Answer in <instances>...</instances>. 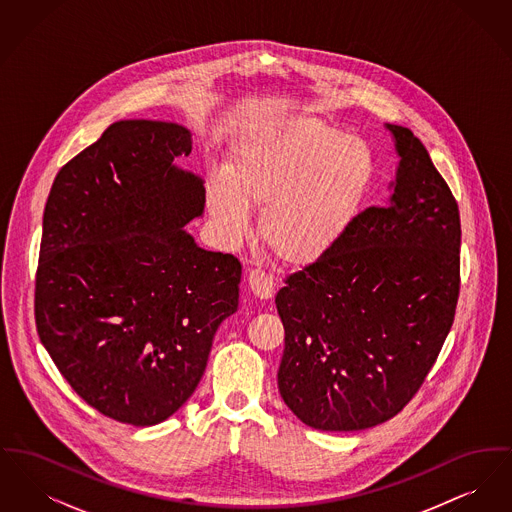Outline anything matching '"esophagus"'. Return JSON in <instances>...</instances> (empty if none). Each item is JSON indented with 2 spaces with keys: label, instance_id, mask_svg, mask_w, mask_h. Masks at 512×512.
<instances>
[{
  "label": "esophagus",
  "instance_id": "1",
  "mask_svg": "<svg viewBox=\"0 0 512 512\" xmlns=\"http://www.w3.org/2000/svg\"><path fill=\"white\" fill-rule=\"evenodd\" d=\"M247 278H249V288H251V292L255 293L257 297H261V299L272 297V292H274V280H272V276L267 274L263 268H251Z\"/></svg>",
  "mask_w": 512,
  "mask_h": 512
}]
</instances>
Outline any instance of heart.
<instances>
[{"mask_svg": "<svg viewBox=\"0 0 512 512\" xmlns=\"http://www.w3.org/2000/svg\"><path fill=\"white\" fill-rule=\"evenodd\" d=\"M376 161L361 138L318 117L293 115L247 128L228 174L207 184V207L236 242L249 205H263L259 238L286 263H311L347 232L372 188Z\"/></svg>", "mask_w": 512, "mask_h": 512, "instance_id": "heart-1", "label": "heart"}]
</instances>
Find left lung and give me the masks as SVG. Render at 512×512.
<instances>
[{"label": "left lung", "instance_id": "8db88e82", "mask_svg": "<svg viewBox=\"0 0 512 512\" xmlns=\"http://www.w3.org/2000/svg\"><path fill=\"white\" fill-rule=\"evenodd\" d=\"M401 157L390 203L361 211L276 293L286 345L278 390L324 432L393 418L420 390L461 290V217L426 147L386 124Z\"/></svg>", "mask_w": 512, "mask_h": 512}]
</instances>
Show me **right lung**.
I'll return each instance as SVG.
<instances>
[{"mask_svg": "<svg viewBox=\"0 0 512 512\" xmlns=\"http://www.w3.org/2000/svg\"><path fill=\"white\" fill-rule=\"evenodd\" d=\"M190 153L176 122H113L57 172L44 209L38 336L71 388L122 424L176 413L238 311L240 261L184 230L205 207L203 180L174 165Z\"/></svg>", "mask_w": 512, "mask_h": 512, "instance_id": "add662e5", "label": "right lung"}]
</instances>
